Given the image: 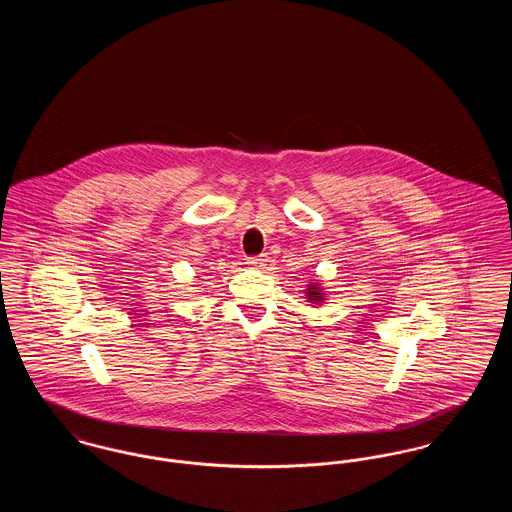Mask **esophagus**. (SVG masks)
Listing matches in <instances>:
<instances>
[{
	"instance_id": "1",
	"label": "esophagus",
	"mask_w": 512,
	"mask_h": 512,
	"mask_svg": "<svg viewBox=\"0 0 512 512\" xmlns=\"http://www.w3.org/2000/svg\"><path fill=\"white\" fill-rule=\"evenodd\" d=\"M267 255H255V257H247V265L251 267L261 268L267 265Z\"/></svg>"
}]
</instances>
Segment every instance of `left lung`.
Returning <instances> with one entry per match:
<instances>
[{
	"label": "left lung",
	"mask_w": 512,
	"mask_h": 512,
	"mask_svg": "<svg viewBox=\"0 0 512 512\" xmlns=\"http://www.w3.org/2000/svg\"><path fill=\"white\" fill-rule=\"evenodd\" d=\"M305 293H307V299L311 303H322L324 301V293H322V288L318 286V282H311Z\"/></svg>",
	"instance_id": "left-lung-1"
}]
</instances>
